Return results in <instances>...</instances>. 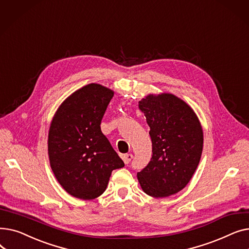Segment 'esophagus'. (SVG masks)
<instances>
[{
  "instance_id": "34e87169",
  "label": "esophagus",
  "mask_w": 249,
  "mask_h": 249,
  "mask_svg": "<svg viewBox=\"0 0 249 249\" xmlns=\"http://www.w3.org/2000/svg\"><path fill=\"white\" fill-rule=\"evenodd\" d=\"M132 159H133V155L132 154H124V155H122V160H124V162L126 163V164H128L130 161L132 160Z\"/></svg>"
}]
</instances>
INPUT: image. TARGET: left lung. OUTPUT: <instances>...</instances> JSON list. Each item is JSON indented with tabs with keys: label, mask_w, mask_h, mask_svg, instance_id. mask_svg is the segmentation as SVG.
I'll return each mask as SVG.
<instances>
[{
	"label": "left lung",
	"mask_w": 249,
	"mask_h": 249,
	"mask_svg": "<svg viewBox=\"0 0 249 249\" xmlns=\"http://www.w3.org/2000/svg\"><path fill=\"white\" fill-rule=\"evenodd\" d=\"M138 106L150 128L152 158L137 178L145 194L165 198L184 189L197 169L202 126L194 110L173 94L148 95Z\"/></svg>",
	"instance_id": "8db88e82"
}]
</instances>
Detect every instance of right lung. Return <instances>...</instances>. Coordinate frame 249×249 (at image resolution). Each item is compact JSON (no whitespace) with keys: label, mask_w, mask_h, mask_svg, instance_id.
Instances as JSON below:
<instances>
[{"label":"right lung","mask_w":249,"mask_h":249,"mask_svg":"<svg viewBox=\"0 0 249 249\" xmlns=\"http://www.w3.org/2000/svg\"><path fill=\"white\" fill-rule=\"evenodd\" d=\"M114 91L89 84L65 99L48 132V155L60 186L82 200L98 198L123 160L101 131V121Z\"/></svg>","instance_id":"add662e5"}]
</instances>
